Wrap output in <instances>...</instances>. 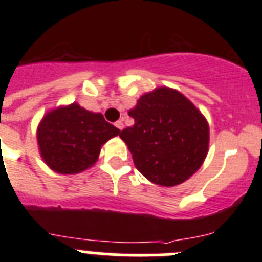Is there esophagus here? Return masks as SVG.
<instances>
[{"label": "esophagus", "instance_id": "esophagus-1", "mask_svg": "<svg viewBox=\"0 0 262 262\" xmlns=\"http://www.w3.org/2000/svg\"><path fill=\"white\" fill-rule=\"evenodd\" d=\"M114 126L117 127L118 129H122L123 128V122H122V120H117V122L114 123Z\"/></svg>", "mask_w": 262, "mask_h": 262}]
</instances>
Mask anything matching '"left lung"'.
<instances>
[{
	"label": "left lung",
	"instance_id": "left-lung-1",
	"mask_svg": "<svg viewBox=\"0 0 262 262\" xmlns=\"http://www.w3.org/2000/svg\"><path fill=\"white\" fill-rule=\"evenodd\" d=\"M128 115L135 124L119 136L147 180L174 186L201 168L209 151V123L184 94L157 88L143 94Z\"/></svg>",
	"mask_w": 262,
	"mask_h": 262
}]
</instances>
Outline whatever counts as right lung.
<instances>
[{"mask_svg":"<svg viewBox=\"0 0 262 262\" xmlns=\"http://www.w3.org/2000/svg\"><path fill=\"white\" fill-rule=\"evenodd\" d=\"M119 134L101 113L75 102L48 111L39 123L36 139L41 159L53 172L75 174L94 165L101 147Z\"/></svg>","mask_w":262,"mask_h":262,"instance_id":"right-lung-1","label":"right lung"}]
</instances>
